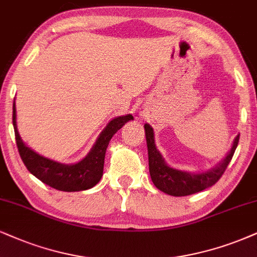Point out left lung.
Listing matches in <instances>:
<instances>
[{
    "label": "left lung",
    "instance_id": "obj_1",
    "mask_svg": "<svg viewBox=\"0 0 257 257\" xmlns=\"http://www.w3.org/2000/svg\"><path fill=\"white\" fill-rule=\"evenodd\" d=\"M145 136H147L148 154H149V172H150L151 180L154 185L160 191L174 196H186L195 194V193L204 191L216 185L224 172L232 160L233 154L238 145L239 135L235 138L232 148L226 157L218 163L216 167L212 168L208 172L201 174H191L181 172V170L173 169L168 167L163 161L161 154L158 153L154 139V130L150 125L145 123Z\"/></svg>",
    "mask_w": 257,
    "mask_h": 257
}]
</instances>
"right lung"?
<instances>
[{"label": "right lung", "mask_w": 257, "mask_h": 257, "mask_svg": "<svg viewBox=\"0 0 257 257\" xmlns=\"http://www.w3.org/2000/svg\"><path fill=\"white\" fill-rule=\"evenodd\" d=\"M132 119L134 116L131 114L113 119L101 132L96 143L85 158L76 164H63L40 156L24 144L18 132L15 101L13 103V126L22 162L26 166L28 172L33 174L41 182L63 192L85 191L100 181L103 174L104 155L109 141L114 134L118 132V130Z\"/></svg>", "instance_id": "1"}]
</instances>
